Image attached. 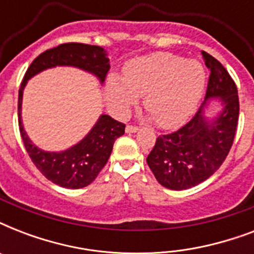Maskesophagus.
<instances>
[{
  "mask_svg": "<svg viewBox=\"0 0 254 254\" xmlns=\"http://www.w3.org/2000/svg\"><path fill=\"white\" fill-rule=\"evenodd\" d=\"M137 130H138V127H133V125H127V127H125V131H127V133H135Z\"/></svg>",
  "mask_w": 254,
  "mask_h": 254,
  "instance_id": "34e87169",
  "label": "esophagus"
}]
</instances>
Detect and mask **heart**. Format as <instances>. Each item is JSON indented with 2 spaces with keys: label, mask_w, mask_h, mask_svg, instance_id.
Masks as SVG:
<instances>
[{
  "label": "heart",
  "mask_w": 254,
  "mask_h": 254,
  "mask_svg": "<svg viewBox=\"0 0 254 254\" xmlns=\"http://www.w3.org/2000/svg\"><path fill=\"white\" fill-rule=\"evenodd\" d=\"M204 84L205 69L199 61L154 53L127 63L123 80L111 76L105 91L109 107L117 115H125L143 96V107L155 123L173 129L196 109Z\"/></svg>",
  "instance_id": "heart-1"
}]
</instances>
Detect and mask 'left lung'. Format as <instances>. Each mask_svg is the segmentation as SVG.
Listing matches in <instances>:
<instances>
[{
	"instance_id": "left-lung-1",
	"label": "left lung",
	"mask_w": 254,
	"mask_h": 254,
	"mask_svg": "<svg viewBox=\"0 0 254 254\" xmlns=\"http://www.w3.org/2000/svg\"><path fill=\"white\" fill-rule=\"evenodd\" d=\"M209 69L205 99L192 119L177 131L159 135L146 162L159 185L187 190L208 179L227 158L239 123V95L228 71L212 55L201 51ZM220 98L222 112L206 117V100Z\"/></svg>"
}]
</instances>
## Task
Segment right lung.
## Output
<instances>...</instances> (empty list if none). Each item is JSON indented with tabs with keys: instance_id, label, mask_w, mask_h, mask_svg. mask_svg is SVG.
<instances>
[{
	"instance_id": "1",
	"label": "right lung",
	"mask_w": 254,
	"mask_h": 254,
	"mask_svg": "<svg viewBox=\"0 0 254 254\" xmlns=\"http://www.w3.org/2000/svg\"><path fill=\"white\" fill-rule=\"evenodd\" d=\"M69 65L93 73L103 84L111 68L107 51L99 46L84 43H63L37 57L25 73L18 92V124L22 141L27 154L37 169L49 181L65 189H83L91 185L107 165L113 143L125 133V124L119 123L108 115H101L91 131L63 151H45L34 145L26 134L21 120L22 96L29 79L47 68Z\"/></svg>"
}]
</instances>
